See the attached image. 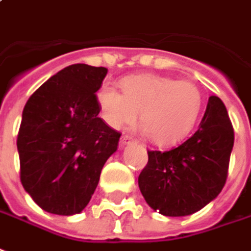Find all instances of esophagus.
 <instances>
[{
  "label": "esophagus",
  "mask_w": 251,
  "mask_h": 251,
  "mask_svg": "<svg viewBox=\"0 0 251 251\" xmlns=\"http://www.w3.org/2000/svg\"><path fill=\"white\" fill-rule=\"evenodd\" d=\"M131 142H132V138H131V136H128V135H124V136H122V139H120V145L122 146L129 145Z\"/></svg>",
  "instance_id": "esophagus-1"
}]
</instances>
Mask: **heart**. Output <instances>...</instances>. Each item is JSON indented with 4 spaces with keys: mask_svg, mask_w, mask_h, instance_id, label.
Here are the masks:
<instances>
[{
    "mask_svg": "<svg viewBox=\"0 0 251 251\" xmlns=\"http://www.w3.org/2000/svg\"><path fill=\"white\" fill-rule=\"evenodd\" d=\"M122 93L108 85L99 90L102 120L112 128L123 129L136 122L139 112L142 131L158 146L181 142L201 113V92L189 81L139 74L123 79Z\"/></svg>",
    "mask_w": 251,
    "mask_h": 251,
    "instance_id": "b5f03b06",
    "label": "heart"
}]
</instances>
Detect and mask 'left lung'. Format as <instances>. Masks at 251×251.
Here are the masks:
<instances>
[{
	"instance_id": "1",
	"label": "left lung",
	"mask_w": 251,
	"mask_h": 251,
	"mask_svg": "<svg viewBox=\"0 0 251 251\" xmlns=\"http://www.w3.org/2000/svg\"><path fill=\"white\" fill-rule=\"evenodd\" d=\"M234 128L223 101L208 99L195 134L168 151L149 150L139 189L147 204L165 216H186L219 195L227 179Z\"/></svg>"
}]
</instances>
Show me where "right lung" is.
Listing matches in <instances>:
<instances>
[{
	"instance_id": "1",
	"label": "right lung",
	"mask_w": 251,
	"mask_h": 251,
	"mask_svg": "<svg viewBox=\"0 0 251 251\" xmlns=\"http://www.w3.org/2000/svg\"><path fill=\"white\" fill-rule=\"evenodd\" d=\"M105 67H65L26 101L17 150L20 179L29 196L50 214H79L88 205L120 132L101 117L96 92Z\"/></svg>"
}]
</instances>
